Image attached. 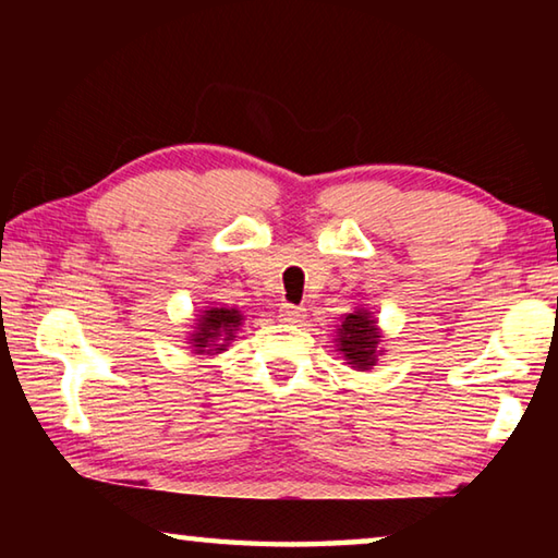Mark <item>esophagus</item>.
<instances>
[{
	"instance_id": "1",
	"label": "esophagus",
	"mask_w": 558,
	"mask_h": 558,
	"mask_svg": "<svg viewBox=\"0 0 558 558\" xmlns=\"http://www.w3.org/2000/svg\"><path fill=\"white\" fill-rule=\"evenodd\" d=\"M280 319H282V323H290V325L302 323V319H305V307L282 305V307H280Z\"/></svg>"
}]
</instances>
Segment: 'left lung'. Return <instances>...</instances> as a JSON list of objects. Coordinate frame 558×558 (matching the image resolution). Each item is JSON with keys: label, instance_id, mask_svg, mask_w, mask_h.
<instances>
[{"label": "left lung", "instance_id": "8db88e82", "mask_svg": "<svg viewBox=\"0 0 558 558\" xmlns=\"http://www.w3.org/2000/svg\"><path fill=\"white\" fill-rule=\"evenodd\" d=\"M379 319L374 317L372 310L356 305L352 313L342 315V323L337 325L335 347L344 356V364L356 372H369L384 354Z\"/></svg>", "mask_w": 558, "mask_h": 558}]
</instances>
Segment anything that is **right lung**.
<instances>
[{
    "label": "right lung",
    "instance_id": "1",
    "mask_svg": "<svg viewBox=\"0 0 558 558\" xmlns=\"http://www.w3.org/2000/svg\"><path fill=\"white\" fill-rule=\"evenodd\" d=\"M196 313L199 315H194L192 332H186V344L192 349V354L214 356L226 352L235 339L239 327H243L241 310L211 302V305L196 310Z\"/></svg>",
    "mask_w": 558,
    "mask_h": 558
}]
</instances>
